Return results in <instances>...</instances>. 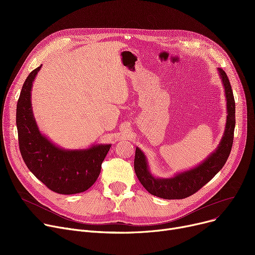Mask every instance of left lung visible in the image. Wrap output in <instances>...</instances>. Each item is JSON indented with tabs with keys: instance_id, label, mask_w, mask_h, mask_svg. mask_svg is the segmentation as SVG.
I'll return each mask as SVG.
<instances>
[{
	"instance_id": "left-lung-1",
	"label": "left lung",
	"mask_w": 255,
	"mask_h": 255,
	"mask_svg": "<svg viewBox=\"0 0 255 255\" xmlns=\"http://www.w3.org/2000/svg\"><path fill=\"white\" fill-rule=\"evenodd\" d=\"M218 72L225 92L227 110L225 130L219 145L204 162L198 164L196 167L177 173L175 177L167 179L155 178L152 175L144 154L136 146L134 170L141 185L151 194L164 199L186 198L198 191L224 166L231 154L234 142L236 103L229 77L221 68H218Z\"/></svg>"
}]
</instances>
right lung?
<instances>
[{
  "label": "right lung",
  "instance_id": "obj_1",
  "mask_svg": "<svg viewBox=\"0 0 255 255\" xmlns=\"http://www.w3.org/2000/svg\"><path fill=\"white\" fill-rule=\"evenodd\" d=\"M41 66L25 78L17 101L16 127L21 157L33 175L53 192H84L98 179L111 144H94L85 150H65L41 134L31 103L33 82Z\"/></svg>",
  "mask_w": 255,
  "mask_h": 255
}]
</instances>
